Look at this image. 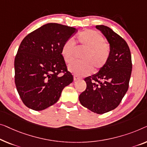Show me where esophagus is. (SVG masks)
I'll return each instance as SVG.
<instances>
[{"label": "esophagus", "instance_id": "esophagus-1", "mask_svg": "<svg viewBox=\"0 0 147 147\" xmlns=\"http://www.w3.org/2000/svg\"><path fill=\"white\" fill-rule=\"evenodd\" d=\"M73 78H74V81H76V80H79V79H80V78L78 77V76H76V75H74Z\"/></svg>", "mask_w": 147, "mask_h": 147}]
</instances>
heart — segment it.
I'll use <instances>...</instances> for the list:
<instances>
[{
    "instance_id": "b5f03b06",
    "label": "heart",
    "mask_w": 147,
    "mask_h": 147,
    "mask_svg": "<svg viewBox=\"0 0 147 147\" xmlns=\"http://www.w3.org/2000/svg\"><path fill=\"white\" fill-rule=\"evenodd\" d=\"M76 39L78 48L86 51L82 56V61L70 65L69 71L77 76H86L104 67L110 56V47L104 42V37L95 30H86L78 34ZM61 52L65 63L73 62L77 53V47L73 39L65 41Z\"/></svg>"
}]
</instances>
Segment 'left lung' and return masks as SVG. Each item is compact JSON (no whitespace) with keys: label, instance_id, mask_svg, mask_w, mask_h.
Wrapping results in <instances>:
<instances>
[{"label":"left lung","instance_id":"1","mask_svg":"<svg viewBox=\"0 0 147 147\" xmlns=\"http://www.w3.org/2000/svg\"><path fill=\"white\" fill-rule=\"evenodd\" d=\"M96 28L106 37L110 47V56L104 67L84 78L86 88L79 96L83 106L102 114L119 106L129 88L132 71L129 47L125 41L111 28L104 25Z\"/></svg>","mask_w":147,"mask_h":147}]
</instances>
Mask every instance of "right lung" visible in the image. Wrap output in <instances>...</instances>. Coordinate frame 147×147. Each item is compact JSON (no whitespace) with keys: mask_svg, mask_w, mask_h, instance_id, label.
Masks as SVG:
<instances>
[{"mask_svg":"<svg viewBox=\"0 0 147 147\" xmlns=\"http://www.w3.org/2000/svg\"><path fill=\"white\" fill-rule=\"evenodd\" d=\"M76 32L74 28L49 23L21 42L14 59L15 84L28 108L41 111L55 104L63 88L73 81L61 50Z\"/></svg>","mask_w":147,"mask_h":147,"instance_id":"obj_1","label":"right lung"}]
</instances>
